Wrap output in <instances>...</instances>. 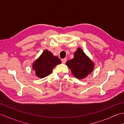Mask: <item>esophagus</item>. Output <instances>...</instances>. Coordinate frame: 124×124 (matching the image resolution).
Here are the masks:
<instances>
[{"mask_svg": "<svg viewBox=\"0 0 124 124\" xmlns=\"http://www.w3.org/2000/svg\"><path fill=\"white\" fill-rule=\"evenodd\" d=\"M61 61H62V63L64 64L66 62V61H67V59H66V58H64V59H62V60H61Z\"/></svg>", "mask_w": 124, "mask_h": 124, "instance_id": "esophagus-1", "label": "esophagus"}]
</instances>
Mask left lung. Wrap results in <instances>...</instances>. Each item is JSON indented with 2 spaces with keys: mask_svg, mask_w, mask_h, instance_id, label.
I'll return each instance as SVG.
<instances>
[{
  "mask_svg": "<svg viewBox=\"0 0 124 124\" xmlns=\"http://www.w3.org/2000/svg\"><path fill=\"white\" fill-rule=\"evenodd\" d=\"M67 66L71 71L72 75L78 79H83L93 72L94 63L78 47L75 53L74 57L66 62Z\"/></svg>",
  "mask_w": 124,
  "mask_h": 124,
  "instance_id": "1",
  "label": "left lung"
}]
</instances>
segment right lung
<instances>
[{
  "instance_id": "1",
  "label": "right lung",
  "mask_w": 124,
  "mask_h": 124,
  "mask_svg": "<svg viewBox=\"0 0 124 124\" xmlns=\"http://www.w3.org/2000/svg\"><path fill=\"white\" fill-rule=\"evenodd\" d=\"M61 63V61L59 57L45 49L40 56L33 62L32 68L37 77L43 78L51 74L53 68Z\"/></svg>"
}]
</instances>
